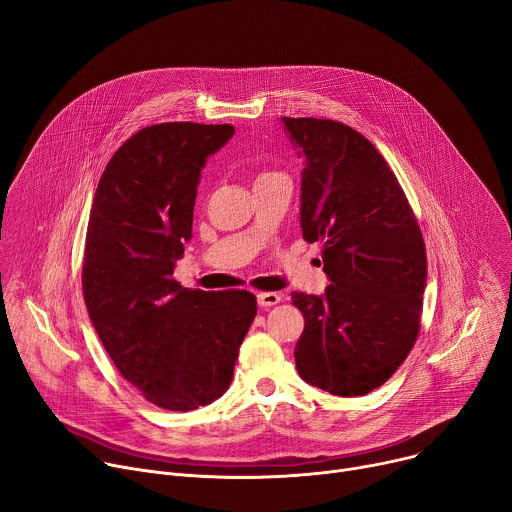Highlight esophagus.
<instances>
[{"label":"esophagus","mask_w":512,"mask_h":512,"mask_svg":"<svg viewBox=\"0 0 512 512\" xmlns=\"http://www.w3.org/2000/svg\"><path fill=\"white\" fill-rule=\"evenodd\" d=\"M282 300V294H278V292H259L257 294V302L261 304V306H276L278 302Z\"/></svg>","instance_id":"obj_1"}]
</instances>
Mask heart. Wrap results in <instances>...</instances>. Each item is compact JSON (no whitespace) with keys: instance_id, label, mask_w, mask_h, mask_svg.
Wrapping results in <instances>:
<instances>
[{"instance_id":"1","label":"heart","mask_w":512,"mask_h":512,"mask_svg":"<svg viewBox=\"0 0 512 512\" xmlns=\"http://www.w3.org/2000/svg\"><path fill=\"white\" fill-rule=\"evenodd\" d=\"M267 175H271V173H267ZM267 175H261V177H267Z\"/></svg>"}]
</instances>
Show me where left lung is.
Masks as SVG:
<instances>
[{"mask_svg":"<svg viewBox=\"0 0 512 512\" xmlns=\"http://www.w3.org/2000/svg\"><path fill=\"white\" fill-rule=\"evenodd\" d=\"M306 158L300 228L321 243L329 286L292 292L304 317L300 379L331 395H366L389 381L420 333L426 247L397 177L362 133L331 119L282 117Z\"/></svg>","mask_w":512,"mask_h":512,"instance_id":"obj_1","label":"left lung"}]
</instances>
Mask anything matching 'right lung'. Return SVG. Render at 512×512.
Listing matches in <instances>:
<instances>
[{
  "label": "right lung",
  "mask_w": 512,
  "mask_h": 512,
  "mask_svg": "<svg viewBox=\"0 0 512 512\" xmlns=\"http://www.w3.org/2000/svg\"><path fill=\"white\" fill-rule=\"evenodd\" d=\"M232 133L228 123L144 127L113 154L92 201L82 267L90 321L121 377L170 412L222 397L257 315L247 290H189L173 278L201 168Z\"/></svg>",
  "instance_id": "add662e5"
}]
</instances>
